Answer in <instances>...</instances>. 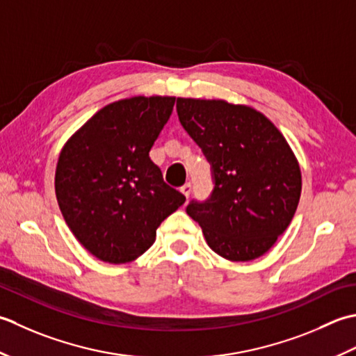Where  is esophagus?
<instances>
[{
	"mask_svg": "<svg viewBox=\"0 0 356 356\" xmlns=\"http://www.w3.org/2000/svg\"><path fill=\"white\" fill-rule=\"evenodd\" d=\"M181 192L186 195V198L191 197V192H192V184L191 183H186L183 187H181Z\"/></svg>",
	"mask_w": 356,
	"mask_h": 356,
	"instance_id": "34e87169",
	"label": "esophagus"
}]
</instances>
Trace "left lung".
I'll use <instances>...</instances> for the list:
<instances>
[{
	"label": "left lung",
	"mask_w": 356,
	"mask_h": 356,
	"mask_svg": "<svg viewBox=\"0 0 356 356\" xmlns=\"http://www.w3.org/2000/svg\"><path fill=\"white\" fill-rule=\"evenodd\" d=\"M179 122L210 163L213 191L191 201L209 248L230 261H252L284 234L301 197V170L280 130L249 106L178 98Z\"/></svg>",
	"instance_id": "left-lung-1"
}]
</instances>
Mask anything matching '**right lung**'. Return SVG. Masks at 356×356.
<instances>
[{"instance_id":"right-lung-1","label":"right lung","mask_w":356,"mask_h":356,"mask_svg":"<svg viewBox=\"0 0 356 356\" xmlns=\"http://www.w3.org/2000/svg\"><path fill=\"white\" fill-rule=\"evenodd\" d=\"M175 97H134L98 111L58 158L55 193L72 234L93 257L130 263L186 197L164 183L149 152Z\"/></svg>"}]
</instances>
